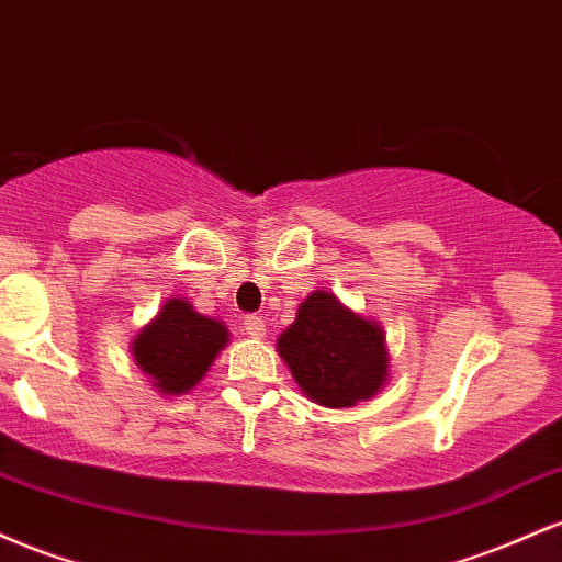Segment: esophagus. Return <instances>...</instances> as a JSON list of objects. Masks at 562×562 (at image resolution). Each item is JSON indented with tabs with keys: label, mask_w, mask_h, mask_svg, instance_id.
<instances>
[{
	"label": "esophagus",
	"mask_w": 562,
	"mask_h": 562,
	"mask_svg": "<svg viewBox=\"0 0 562 562\" xmlns=\"http://www.w3.org/2000/svg\"><path fill=\"white\" fill-rule=\"evenodd\" d=\"M243 330H245V335H248V338L261 340L263 335H267V325H263L261 317H245Z\"/></svg>",
	"instance_id": "obj_1"
}]
</instances>
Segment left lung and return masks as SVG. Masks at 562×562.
Returning <instances> with one entry per match:
<instances>
[{"label": "left lung", "instance_id": "left-lung-1", "mask_svg": "<svg viewBox=\"0 0 562 562\" xmlns=\"http://www.w3.org/2000/svg\"><path fill=\"white\" fill-rule=\"evenodd\" d=\"M303 396L327 409H348L389 383V346L383 325L348 308L333 290H314L301 301L295 322L277 338Z\"/></svg>", "mask_w": 562, "mask_h": 562}]
</instances>
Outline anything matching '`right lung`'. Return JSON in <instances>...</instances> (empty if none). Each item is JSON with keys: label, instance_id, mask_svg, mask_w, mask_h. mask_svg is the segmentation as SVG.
Wrapping results in <instances>:
<instances>
[{"label": "right lung", "instance_id": "add662e5", "mask_svg": "<svg viewBox=\"0 0 562 562\" xmlns=\"http://www.w3.org/2000/svg\"><path fill=\"white\" fill-rule=\"evenodd\" d=\"M227 344L229 330L222 319L205 317L182 295H173L134 335L132 357L160 396H182L205 378Z\"/></svg>", "mask_w": 562, "mask_h": 562}]
</instances>
